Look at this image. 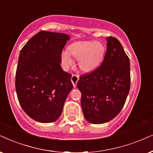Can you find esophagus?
Segmentation results:
<instances>
[{
	"instance_id": "obj_1",
	"label": "esophagus",
	"mask_w": 153,
	"mask_h": 153,
	"mask_svg": "<svg viewBox=\"0 0 153 153\" xmlns=\"http://www.w3.org/2000/svg\"><path fill=\"white\" fill-rule=\"evenodd\" d=\"M78 80H79V76H78V75L73 74L72 77H71V82H72L73 85V87H74V88L76 87L77 82H78Z\"/></svg>"
}]
</instances>
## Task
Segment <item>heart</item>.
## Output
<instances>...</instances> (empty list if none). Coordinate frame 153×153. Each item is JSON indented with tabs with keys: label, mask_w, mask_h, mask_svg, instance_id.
Here are the masks:
<instances>
[{
	"label": "heart",
	"mask_w": 153,
	"mask_h": 153,
	"mask_svg": "<svg viewBox=\"0 0 153 153\" xmlns=\"http://www.w3.org/2000/svg\"><path fill=\"white\" fill-rule=\"evenodd\" d=\"M105 53V47L100 42L82 41L71 44L68 51L61 53V63L63 68L68 70L73 64L71 56L76 58L78 65L84 72L95 70L101 63Z\"/></svg>",
	"instance_id": "1"
}]
</instances>
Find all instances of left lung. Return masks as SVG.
Segmentation results:
<instances>
[{"instance_id": "8db88e82", "label": "left lung", "mask_w": 153, "mask_h": 153, "mask_svg": "<svg viewBox=\"0 0 153 153\" xmlns=\"http://www.w3.org/2000/svg\"><path fill=\"white\" fill-rule=\"evenodd\" d=\"M107 52L100 66L81 76L77 87L81 107L88 122L101 124L119 114L130 90V61L119 40L109 36Z\"/></svg>"}]
</instances>
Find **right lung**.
I'll list each match as a JSON object with an SVG mask.
<instances>
[{
    "mask_svg": "<svg viewBox=\"0 0 153 153\" xmlns=\"http://www.w3.org/2000/svg\"><path fill=\"white\" fill-rule=\"evenodd\" d=\"M69 39L68 34L41 31L20 51L15 76L17 98L25 113L38 122L56 121L73 88L71 75L60 65Z\"/></svg>",
    "mask_w": 153,
    "mask_h": 153,
    "instance_id": "obj_1",
    "label": "right lung"
}]
</instances>
